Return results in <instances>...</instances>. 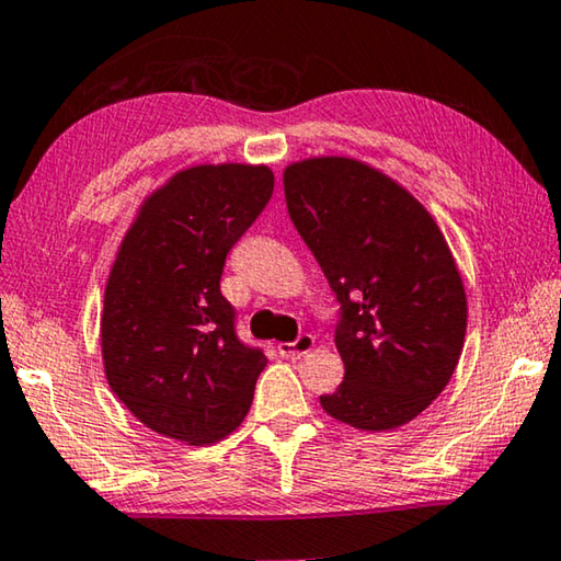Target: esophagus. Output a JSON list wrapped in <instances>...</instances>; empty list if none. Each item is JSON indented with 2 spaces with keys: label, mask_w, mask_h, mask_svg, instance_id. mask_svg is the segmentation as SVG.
Wrapping results in <instances>:
<instances>
[{
  "label": "esophagus",
  "mask_w": 561,
  "mask_h": 561,
  "mask_svg": "<svg viewBox=\"0 0 561 561\" xmlns=\"http://www.w3.org/2000/svg\"><path fill=\"white\" fill-rule=\"evenodd\" d=\"M313 346H316V339H313V335H310V333H304V335H298V339L293 341V343H280L278 351H280V356L298 358V356H306L308 351H313Z\"/></svg>",
  "instance_id": "obj_1"
}]
</instances>
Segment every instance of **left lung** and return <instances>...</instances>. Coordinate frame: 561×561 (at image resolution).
Segmentation results:
<instances>
[{"mask_svg": "<svg viewBox=\"0 0 561 561\" xmlns=\"http://www.w3.org/2000/svg\"><path fill=\"white\" fill-rule=\"evenodd\" d=\"M293 226L329 278L343 318L346 376L323 411L360 431L409 424L451 381L469 304L442 228L368 162L318 154L283 170Z\"/></svg>", "mask_w": 561, "mask_h": 561, "instance_id": "left-lung-1", "label": "left lung"}]
</instances>
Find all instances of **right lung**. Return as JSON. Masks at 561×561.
<instances>
[{"instance_id": "right-lung-1", "label": "right lung", "mask_w": 561, "mask_h": 561, "mask_svg": "<svg viewBox=\"0 0 561 561\" xmlns=\"http://www.w3.org/2000/svg\"><path fill=\"white\" fill-rule=\"evenodd\" d=\"M273 183L268 165L183 168L145 197L123 236L100 316L102 366L154 434L210 446L251 411L268 358L236 339L220 275Z\"/></svg>"}]
</instances>
